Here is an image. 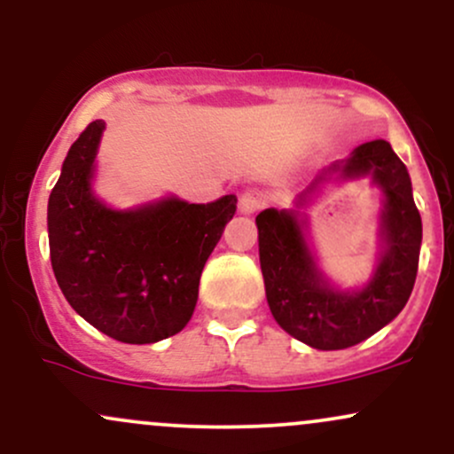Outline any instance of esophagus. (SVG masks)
<instances>
[{
	"mask_svg": "<svg viewBox=\"0 0 454 454\" xmlns=\"http://www.w3.org/2000/svg\"><path fill=\"white\" fill-rule=\"evenodd\" d=\"M262 205V198H260L258 192H245V194L239 196V213L241 215H254Z\"/></svg>",
	"mask_w": 454,
	"mask_h": 454,
	"instance_id": "esophagus-1",
	"label": "esophagus"
}]
</instances>
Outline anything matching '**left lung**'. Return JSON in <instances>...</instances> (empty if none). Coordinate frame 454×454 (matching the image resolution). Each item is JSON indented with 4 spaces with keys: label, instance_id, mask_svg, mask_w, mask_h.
<instances>
[{
    "label": "left lung",
    "instance_id": "left-lung-1",
    "mask_svg": "<svg viewBox=\"0 0 454 454\" xmlns=\"http://www.w3.org/2000/svg\"><path fill=\"white\" fill-rule=\"evenodd\" d=\"M367 178L383 194L379 256L367 280L341 289L324 273L309 239L304 211L328 184ZM258 252L267 303L275 322L316 350L356 346L393 322L408 303L419 270L423 222L405 164L387 140L358 145L333 161L294 198L290 209L256 217Z\"/></svg>",
    "mask_w": 454,
    "mask_h": 454
}]
</instances>
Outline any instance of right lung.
<instances>
[{"label": "right lung", "instance_id": "right-lung-1", "mask_svg": "<svg viewBox=\"0 0 454 454\" xmlns=\"http://www.w3.org/2000/svg\"><path fill=\"white\" fill-rule=\"evenodd\" d=\"M106 123L96 119L67 151L49 196L51 264L82 320L121 343L184 331L207 258L237 211V196L190 205L175 194L114 209L93 190Z\"/></svg>", "mask_w": 454, "mask_h": 454}]
</instances>
